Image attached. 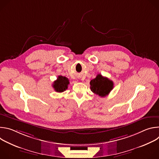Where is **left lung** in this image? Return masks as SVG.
I'll list each match as a JSON object with an SVG mask.
<instances>
[{
	"instance_id": "8db88e82",
	"label": "left lung",
	"mask_w": 159,
	"mask_h": 159,
	"mask_svg": "<svg viewBox=\"0 0 159 159\" xmlns=\"http://www.w3.org/2000/svg\"><path fill=\"white\" fill-rule=\"evenodd\" d=\"M90 88L91 91L101 96L105 97L109 94L113 89V82L107 77L98 74L96 77L90 82Z\"/></svg>"
}]
</instances>
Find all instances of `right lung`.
Instances as JSON below:
<instances>
[{
    "label": "right lung",
    "mask_w": 159,
    "mask_h": 159,
    "mask_svg": "<svg viewBox=\"0 0 159 159\" xmlns=\"http://www.w3.org/2000/svg\"><path fill=\"white\" fill-rule=\"evenodd\" d=\"M69 84V80L66 77L59 75L53 84V87L55 90L58 93H62L68 88V85Z\"/></svg>",
    "instance_id": "obj_1"
}]
</instances>
